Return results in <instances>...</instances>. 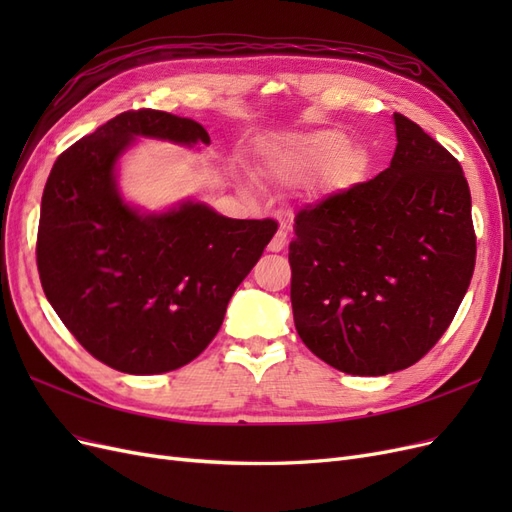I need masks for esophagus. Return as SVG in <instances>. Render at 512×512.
Returning <instances> with one entry per match:
<instances>
[{
	"mask_svg": "<svg viewBox=\"0 0 512 512\" xmlns=\"http://www.w3.org/2000/svg\"><path fill=\"white\" fill-rule=\"evenodd\" d=\"M286 241H288V232H286V226H280V230L275 232L273 239L269 241V252H282L286 247Z\"/></svg>",
	"mask_w": 512,
	"mask_h": 512,
	"instance_id": "esophagus-1",
	"label": "esophagus"
}]
</instances>
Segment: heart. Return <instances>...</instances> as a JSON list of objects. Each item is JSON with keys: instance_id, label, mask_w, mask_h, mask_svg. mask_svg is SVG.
<instances>
[{"instance_id": "1", "label": "heart", "mask_w": 512, "mask_h": 512, "mask_svg": "<svg viewBox=\"0 0 512 512\" xmlns=\"http://www.w3.org/2000/svg\"><path fill=\"white\" fill-rule=\"evenodd\" d=\"M365 170V153L348 143L342 132L320 130L303 134L275 158V173L286 181L320 173L327 188H346Z\"/></svg>"}]
</instances>
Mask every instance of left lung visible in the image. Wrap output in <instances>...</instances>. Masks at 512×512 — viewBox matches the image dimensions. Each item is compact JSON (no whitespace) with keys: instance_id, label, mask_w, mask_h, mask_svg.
I'll return each instance as SVG.
<instances>
[{"instance_id":"left-lung-1","label":"left lung","mask_w":512,"mask_h":512,"mask_svg":"<svg viewBox=\"0 0 512 512\" xmlns=\"http://www.w3.org/2000/svg\"><path fill=\"white\" fill-rule=\"evenodd\" d=\"M391 166L294 215L290 301L303 344L352 376L421 361L466 297L476 235L461 164L395 113Z\"/></svg>"}]
</instances>
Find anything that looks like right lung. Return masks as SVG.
<instances>
[{
  "instance_id": "right-lung-1",
  "label": "right lung",
  "mask_w": 512,
  "mask_h": 512,
  "mask_svg": "<svg viewBox=\"0 0 512 512\" xmlns=\"http://www.w3.org/2000/svg\"><path fill=\"white\" fill-rule=\"evenodd\" d=\"M134 136L209 145L200 123L153 108L83 136L46 179L36 262L46 299L76 342L123 374L151 376L188 365L211 344L277 224L230 220L200 203L134 211L113 173Z\"/></svg>"
}]
</instances>
